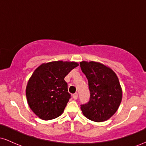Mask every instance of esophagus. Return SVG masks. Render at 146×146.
Wrapping results in <instances>:
<instances>
[{
  "instance_id": "esophagus-1",
  "label": "esophagus",
  "mask_w": 146,
  "mask_h": 146,
  "mask_svg": "<svg viewBox=\"0 0 146 146\" xmlns=\"http://www.w3.org/2000/svg\"><path fill=\"white\" fill-rule=\"evenodd\" d=\"M73 99H75V100H77V99H78V94L77 93H75V94H73Z\"/></svg>"
}]
</instances>
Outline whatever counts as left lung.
Returning a JSON list of instances; mask_svg holds the SVG:
<instances>
[{"label":"left lung","mask_w":146,"mask_h":146,"mask_svg":"<svg viewBox=\"0 0 146 146\" xmlns=\"http://www.w3.org/2000/svg\"><path fill=\"white\" fill-rule=\"evenodd\" d=\"M90 93V101L81 106L83 115L88 119L102 122L117 112L122 100V89L116 73L98 62H80Z\"/></svg>","instance_id":"8db88e82"}]
</instances>
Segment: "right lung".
Masks as SVG:
<instances>
[{"mask_svg":"<svg viewBox=\"0 0 146 146\" xmlns=\"http://www.w3.org/2000/svg\"><path fill=\"white\" fill-rule=\"evenodd\" d=\"M75 62L43 63L35 70L26 87L30 108L42 120L57 118L64 110L70 98L64 78L78 66Z\"/></svg>","mask_w":146,"mask_h":146,"instance_id":"right-lung-1","label":"right lung"}]
</instances>
